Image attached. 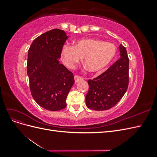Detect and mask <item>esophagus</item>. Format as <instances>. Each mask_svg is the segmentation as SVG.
<instances>
[{
    "mask_svg": "<svg viewBox=\"0 0 157 157\" xmlns=\"http://www.w3.org/2000/svg\"><path fill=\"white\" fill-rule=\"evenodd\" d=\"M82 79H83V78L81 77H80V76H78V75H75V83L78 82L79 80H81Z\"/></svg>",
    "mask_w": 157,
    "mask_h": 157,
    "instance_id": "1",
    "label": "esophagus"
}]
</instances>
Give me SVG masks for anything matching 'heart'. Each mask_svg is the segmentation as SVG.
Instances as JSON below:
<instances>
[{
  "label": "heart",
  "mask_w": 157,
  "mask_h": 157,
  "mask_svg": "<svg viewBox=\"0 0 157 157\" xmlns=\"http://www.w3.org/2000/svg\"><path fill=\"white\" fill-rule=\"evenodd\" d=\"M117 54L115 44L103 40L86 39L77 41L73 46L65 45L61 50V58L65 64L73 68L81 58L90 72L96 73L110 63Z\"/></svg>",
  "instance_id": "b5f03b06"
}]
</instances>
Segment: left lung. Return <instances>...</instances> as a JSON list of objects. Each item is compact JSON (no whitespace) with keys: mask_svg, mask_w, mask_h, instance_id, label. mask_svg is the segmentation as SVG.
Segmentation results:
<instances>
[{"mask_svg":"<svg viewBox=\"0 0 157 157\" xmlns=\"http://www.w3.org/2000/svg\"><path fill=\"white\" fill-rule=\"evenodd\" d=\"M121 58L96 78L88 80L86 104L96 111L107 110L121 100L129 83V59L125 47L119 46Z\"/></svg>","mask_w":157,"mask_h":157,"instance_id":"8db88e82","label":"left lung"}]
</instances>
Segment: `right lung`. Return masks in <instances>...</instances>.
Masks as SVG:
<instances>
[{
	"instance_id": "1",
	"label": "right lung",
	"mask_w": 157,
	"mask_h": 157,
	"mask_svg": "<svg viewBox=\"0 0 157 157\" xmlns=\"http://www.w3.org/2000/svg\"><path fill=\"white\" fill-rule=\"evenodd\" d=\"M67 39L64 31L52 29L36 38L28 50L27 70L31 95L40 107L48 111L65 108L75 82L73 73L59 61Z\"/></svg>"
}]
</instances>
